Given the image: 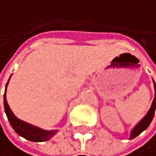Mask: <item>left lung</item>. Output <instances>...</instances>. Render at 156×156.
Segmentation results:
<instances>
[{
    "mask_svg": "<svg viewBox=\"0 0 156 156\" xmlns=\"http://www.w3.org/2000/svg\"><path fill=\"white\" fill-rule=\"evenodd\" d=\"M154 83V81H153ZM154 90H155V93H154V98H153V101H152V104L150 106V108L148 110V112L146 113V115L143 117L140 121L137 123V124L135 125V127L131 130V132H130V137L129 139H132L136 137L137 135H139L140 133L142 131H144V130L148 127V125L150 124V122L152 121L153 119V116H154V113H155V108H156V86L155 83H154Z\"/></svg>",
    "mask_w": 156,
    "mask_h": 156,
    "instance_id": "left-lung-1",
    "label": "left lung"
}]
</instances>
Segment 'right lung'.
<instances>
[{
    "mask_svg": "<svg viewBox=\"0 0 156 156\" xmlns=\"http://www.w3.org/2000/svg\"><path fill=\"white\" fill-rule=\"evenodd\" d=\"M11 78V77H10ZM10 80V79H9ZM9 84V81L7 82L6 85V90H5L4 94V107H5V112L7 114L8 120H9L10 124L12 125L13 129L22 137L26 138L30 141L34 142H42V141H47L53 136L57 130H43L36 126L29 124V123L23 121V120L17 118L13 111L11 110L9 104L7 102V97H6V91H7V86Z\"/></svg>",
    "mask_w": 156,
    "mask_h": 156,
    "instance_id": "obj_1",
    "label": "right lung"
}]
</instances>
